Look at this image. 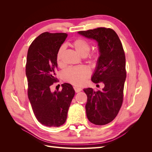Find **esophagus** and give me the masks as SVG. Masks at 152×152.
Listing matches in <instances>:
<instances>
[{
    "mask_svg": "<svg viewBox=\"0 0 152 152\" xmlns=\"http://www.w3.org/2000/svg\"><path fill=\"white\" fill-rule=\"evenodd\" d=\"M73 89H74L75 93H79L82 91V89L79 87H77V86H74L73 87Z\"/></svg>",
    "mask_w": 152,
    "mask_h": 152,
    "instance_id": "obj_1",
    "label": "esophagus"
}]
</instances>
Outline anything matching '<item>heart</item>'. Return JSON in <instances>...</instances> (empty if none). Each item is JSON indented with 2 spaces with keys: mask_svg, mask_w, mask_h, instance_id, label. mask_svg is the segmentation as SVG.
<instances>
[{
  "mask_svg": "<svg viewBox=\"0 0 152 152\" xmlns=\"http://www.w3.org/2000/svg\"><path fill=\"white\" fill-rule=\"evenodd\" d=\"M72 44L77 52L82 56H86L92 63L96 62L98 58V54L96 53H89L91 45L87 40L83 38H77L73 41ZM63 45L58 50L56 55V61L58 65H61V55L64 50ZM90 75L89 69L85 66L68 67L62 72L63 79L70 83L80 86L85 82Z\"/></svg>",
  "mask_w": 152,
  "mask_h": 152,
  "instance_id": "1",
  "label": "heart"
}]
</instances>
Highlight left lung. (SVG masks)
I'll list each match as a JSON object with an SVG mask.
<instances>
[{
    "mask_svg": "<svg viewBox=\"0 0 152 152\" xmlns=\"http://www.w3.org/2000/svg\"><path fill=\"white\" fill-rule=\"evenodd\" d=\"M78 33L98 43L99 57L91 80L95 84L102 82L104 87L102 91L86 88L84 91L87 96L86 110L88 120L95 125H105L116 117L123 102L125 53L118 36L111 28L100 27Z\"/></svg>",
    "mask_w": 152,
    "mask_h": 152,
    "instance_id": "8db88e82",
    "label": "left lung"
}]
</instances>
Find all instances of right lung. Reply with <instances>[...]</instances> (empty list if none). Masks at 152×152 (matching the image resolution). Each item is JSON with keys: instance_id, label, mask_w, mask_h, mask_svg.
<instances>
[{"instance_id": "add662e5", "label": "right lung", "mask_w": 152, "mask_h": 152, "mask_svg": "<svg viewBox=\"0 0 152 152\" xmlns=\"http://www.w3.org/2000/svg\"><path fill=\"white\" fill-rule=\"evenodd\" d=\"M67 36L65 33L44 32L32 42L27 53L28 99L36 118L48 127H59L66 122L75 95L72 86L68 83L61 85V91L50 90V86L58 82L56 55Z\"/></svg>"}]
</instances>
